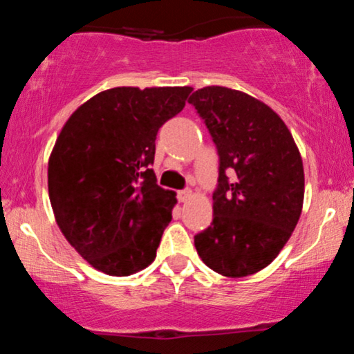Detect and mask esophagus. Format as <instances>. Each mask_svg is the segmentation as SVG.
<instances>
[{
  "mask_svg": "<svg viewBox=\"0 0 354 354\" xmlns=\"http://www.w3.org/2000/svg\"><path fill=\"white\" fill-rule=\"evenodd\" d=\"M176 196H178V201H181V203H185V201L188 200L189 196H192V192H189V189H180Z\"/></svg>",
  "mask_w": 354,
  "mask_h": 354,
  "instance_id": "esophagus-1",
  "label": "esophagus"
}]
</instances>
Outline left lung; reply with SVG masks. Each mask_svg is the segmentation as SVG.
<instances>
[{"mask_svg":"<svg viewBox=\"0 0 354 354\" xmlns=\"http://www.w3.org/2000/svg\"><path fill=\"white\" fill-rule=\"evenodd\" d=\"M188 102L218 154L213 221L195 235L196 252L221 275L255 274L277 257L301 216V154L282 119L243 92L213 85Z\"/></svg>","mask_w":354,"mask_h":354,"instance_id":"1","label":"left lung"}]
</instances>
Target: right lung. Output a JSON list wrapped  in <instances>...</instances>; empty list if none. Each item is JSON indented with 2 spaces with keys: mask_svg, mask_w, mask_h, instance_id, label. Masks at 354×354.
Listing matches in <instances>:
<instances>
[{
  "mask_svg": "<svg viewBox=\"0 0 354 354\" xmlns=\"http://www.w3.org/2000/svg\"><path fill=\"white\" fill-rule=\"evenodd\" d=\"M192 87H115L70 115L48 161V195L62 234L97 270L146 269L176 205L156 183L159 127L183 111Z\"/></svg>",
  "mask_w": 354,
  "mask_h": 354,
  "instance_id": "right-lung-1",
  "label": "right lung"
}]
</instances>
